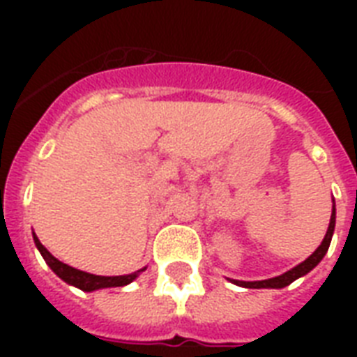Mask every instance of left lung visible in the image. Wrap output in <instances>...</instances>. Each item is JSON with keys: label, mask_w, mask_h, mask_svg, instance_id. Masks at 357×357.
<instances>
[{"label": "left lung", "mask_w": 357, "mask_h": 357, "mask_svg": "<svg viewBox=\"0 0 357 357\" xmlns=\"http://www.w3.org/2000/svg\"><path fill=\"white\" fill-rule=\"evenodd\" d=\"M333 229H335V206L332 207V218H330V226H328V231L322 238L321 246L313 252V254L307 257L305 261H302L300 265H296L291 271L283 272L282 276L276 278H268V280H261V282H238V280H231L234 283L241 285V287H248V289H283L287 287L289 283H293L294 280L305 276L307 272L313 271L319 263L322 261V257L326 255L328 248H330V243H332V235Z\"/></svg>", "instance_id": "left-lung-1"}]
</instances>
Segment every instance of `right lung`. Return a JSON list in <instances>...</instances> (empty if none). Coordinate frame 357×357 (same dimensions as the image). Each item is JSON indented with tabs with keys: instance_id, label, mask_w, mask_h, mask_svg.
Here are the masks:
<instances>
[{
	"instance_id": "1",
	"label": "right lung",
	"mask_w": 357,
	"mask_h": 357,
	"mask_svg": "<svg viewBox=\"0 0 357 357\" xmlns=\"http://www.w3.org/2000/svg\"><path fill=\"white\" fill-rule=\"evenodd\" d=\"M33 238H35V244L38 252L42 254L44 261H46L50 268H52L55 274H57L61 280H64L70 285H74V287L81 289V291H86V293H91V291H98V289H107V287H123V285H128L135 280V278L139 276V272L137 271L133 274H126V276H96V274H89V272L77 271L74 266L66 265L63 261H59L57 257H53L46 248H44V244L38 241L35 234H33Z\"/></svg>"
}]
</instances>
